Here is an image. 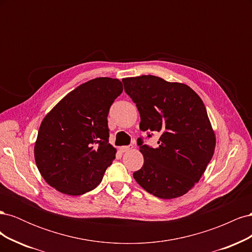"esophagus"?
Instances as JSON below:
<instances>
[{
    "mask_svg": "<svg viewBox=\"0 0 252 252\" xmlns=\"http://www.w3.org/2000/svg\"><path fill=\"white\" fill-rule=\"evenodd\" d=\"M133 148V145L132 144H129V145H127V146H122L121 147V151L122 152H126V151H129L130 149H132Z\"/></svg>",
    "mask_w": 252,
    "mask_h": 252,
    "instance_id": "34e87169",
    "label": "esophagus"
}]
</instances>
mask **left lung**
Masks as SVG:
<instances>
[{
	"label": "left lung",
	"instance_id": "obj_1",
	"mask_svg": "<svg viewBox=\"0 0 252 252\" xmlns=\"http://www.w3.org/2000/svg\"><path fill=\"white\" fill-rule=\"evenodd\" d=\"M125 93L140 112V129L146 139L159 132L158 147L139 138L144 157L134 180L159 199L187 193L199 182L216 147L215 133L201 97L185 84L170 83L155 75L122 80Z\"/></svg>",
	"mask_w": 252,
	"mask_h": 252
}]
</instances>
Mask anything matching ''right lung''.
<instances>
[{
    "label": "right lung",
    "mask_w": 252,
    "mask_h": 252,
    "mask_svg": "<svg viewBox=\"0 0 252 252\" xmlns=\"http://www.w3.org/2000/svg\"><path fill=\"white\" fill-rule=\"evenodd\" d=\"M123 85L96 78L78 86L44 118L34 145L37 169L58 191L80 195L102 182L116 158L108 112Z\"/></svg>",
    "instance_id": "obj_1"
}]
</instances>
